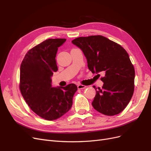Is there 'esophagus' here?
Segmentation results:
<instances>
[{
    "label": "esophagus",
    "mask_w": 151,
    "mask_h": 151,
    "mask_svg": "<svg viewBox=\"0 0 151 151\" xmlns=\"http://www.w3.org/2000/svg\"><path fill=\"white\" fill-rule=\"evenodd\" d=\"M86 88V86H85L84 85H82V84H78V85H77V88H78V89H84Z\"/></svg>",
    "instance_id": "esophagus-1"
}]
</instances>
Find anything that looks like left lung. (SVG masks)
<instances>
[{"instance_id":"1","label":"left lung","mask_w":151,"mask_h":151,"mask_svg":"<svg viewBox=\"0 0 151 151\" xmlns=\"http://www.w3.org/2000/svg\"><path fill=\"white\" fill-rule=\"evenodd\" d=\"M72 43L83 52L93 74H104L101 79L102 88L93 86L96 93L93 108L105 115L119 114L130 102L134 91L135 70L129 54L120 45L101 35L79 37Z\"/></svg>"}]
</instances>
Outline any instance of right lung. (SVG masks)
Listing matches in <instances>:
<instances>
[{
    "mask_svg": "<svg viewBox=\"0 0 151 151\" xmlns=\"http://www.w3.org/2000/svg\"><path fill=\"white\" fill-rule=\"evenodd\" d=\"M66 39H48L26 54L20 68V91L36 115L44 119L57 120L69 111L77 87H52V77L58 70L56 55Z\"/></svg>",
    "mask_w": 151,
    "mask_h": 151,
    "instance_id": "add662e5",
    "label": "right lung"
}]
</instances>
